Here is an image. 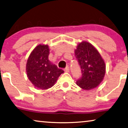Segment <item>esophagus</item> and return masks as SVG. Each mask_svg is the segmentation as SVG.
<instances>
[{
    "label": "esophagus",
    "instance_id": "obj_1",
    "mask_svg": "<svg viewBox=\"0 0 128 128\" xmlns=\"http://www.w3.org/2000/svg\"><path fill=\"white\" fill-rule=\"evenodd\" d=\"M64 70H65V72H68L70 71V67L68 66H66V68H65V69H64Z\"/></svg>",
    "mask_w": 128,
    "mask_h": 128
}]
</instances>
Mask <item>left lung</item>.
Instances as JSON below:
<instances>
[{"mask_svg":"<svg viewBox=\"0 0 128 128\" xmlns=\"http://www.w3.org/2000/svg\"><path fill=\"white\" fill-rule=\"evenodd\" d=\"M75 55L82 73L77 85L86 90L96 87L104 79L106 70L100 53L90 43L83 42L78 45Z\"/></svg>","mask_w":128,"mask_h":128,"instance_id":"obj_1","label":"left lung"}]
</instances>
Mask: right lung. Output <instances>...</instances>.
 I'll use <instances>...</instances> for the list:
<instances>
[{
    "label": "right lung",
    "mask_w": 128,
    "mask_h": 128,
    "mask_svg": "<svg viewBox=\"0 0 128 128\" xmlns=\"http://www.w3.org/2000/svg\"><path fill=\"white\" fill-rule=\"evenodd\" d=\"M49 49L48 45H39L31 53L26 64L28 79L38 88L46 90L56 82L62 69L58 68L48 60Z\"/></svg>",
    "instance_id": "right-lung-1"
}]
</instances>
